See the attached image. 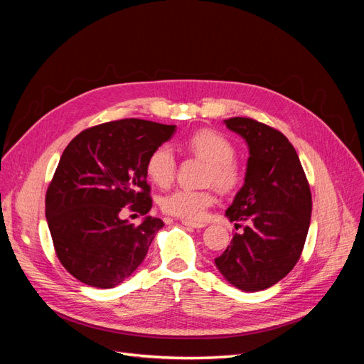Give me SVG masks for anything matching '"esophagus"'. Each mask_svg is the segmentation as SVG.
Segmentation results:
<instances>
[{"instance_id": "1", "label": "esophagus", "mask_w": 364, "mask_h": 364, "mask_svg": "<svg viewBox=\"0 0 364 364\" xmlns=\"http://www.w3.org/2000/svg\"><path fill=\"white\" fill-rule=\"evenodd\" d=\"M182 225L190 226V228H196V229H200V228L206 226V223H202V222H188V220H183Z\"/></svg>"}]
</instances>
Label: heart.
I'll list each match as a JSON object with an SVG mask.
<instances>
[{
  "label": "heart",
  "mask_w": 364,
  "mask_h": 364,
  "mask_svg": "<svg viewBox=\"0 0 364 364\" xmlns=\"http://www.w3.org/2000/svg\"><path fill=\"white\" fill-rule=\"evenodd\" d=\"M186 149L193 155L208 162L203 183L214 185L223 193L235 190L241 181V171L235 158V147L229 138L217 130L203 129L196 132L185 142ZM178 161L170 146H158L150 153L146 164V171L150 181L161 188L168 186L176 174ZM215 196L211 190H186L179 188L161 200V209L168 215L196 222L200 220L206 209L214 205Z\"/></svg>",
  "instance_id": "1"
}]
</instances>
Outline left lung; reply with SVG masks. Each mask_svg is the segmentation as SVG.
I'll return each instance as SVG.
<instances>
[{"label": "left lung", "instance_id": "8db88e82", "mask_svg": "<svg viewBox=\"0 0 364 364\" xmlns=\"http://www.w3.org/2000/svg\"><path fill=\"white\" fill-rule=\"evenodd\" d=\"M225 124L249 146L245 185L226 211L230 222L247 225L243 234H234L215 266L234 287L259 291L287 277L299 261L311 220V191L299 156L279 130L247 117Z\"/></svg>", "mask_w": 364, "mask_h": 364}]
</instances>
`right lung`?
<instances>
[{
    "label": "right lung",
    "instance_id": "obj_1",
    "mask_svg": "<svg viewBox=\"0 0 364 364\" xmlns=\"http://www.w3.org/2000/svg\"><path fill=\"white\" fill-rule=\"evenodd\" d=\"M176 126L124 118L80 132L63 150L46 196L54 250L75 279L111 289L134 273L164 226L146 217L121 220V209H151L146 164Z\"/></svg>",
    "mask_w": 364,
    "mask_h": 364
}]
</instances>
